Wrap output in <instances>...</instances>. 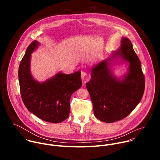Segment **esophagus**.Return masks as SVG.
<instances>
[{
    "instance_id": "obj_1",
    "label": "esophagus",
    "mask_w": 160,
    "mask_h": 160,
    "mask_svg": "<svg viewBox=\"0 0 160 160\" xmlns=\"http://www.w3.org/2000/svg\"><path fill=\"white\" fill-rule=\"evenodd\" d=\"M87 73L85 72H81V78L82 80H85L87 79Z\"/></svg>"
}]
</instances>
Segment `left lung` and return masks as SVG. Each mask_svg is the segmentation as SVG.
Listing matches in <instances>:
<instances>
[{
    "label": "left lung",
    "instance_id": "obj_1",
    "mask_svg": "<svg viewBox=\"0 0 160 160\" xmlns=\"http://www.w3.org/2000/svg\"><path fill=\"white\" fill-rule=\"evenodd\" d=\"M121 42L112 58L121 56L129 62L128 73L118 80L109 70V61L104 60L92 68L91 79L86 83L94 115L106 123L127 117L140 102L144 92L145 78L141 61L128 38H122Z\"/></svg>",
    "mask_w": 160,
    "mask_h": 160
}]
</instances>
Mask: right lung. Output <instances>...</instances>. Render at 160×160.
<instances>
[{
	"instance_id": "add662e5",
	"label": "right lung",
	"mask_w": 160,
	"mask_h": 160,
	"mask_svg": "<svg viewBox=\"0 0 160 160\" xmlns=\"http://www.w3.org/2000/svg\"><path fill=\"white\" fill-rule=\"evenodd\" d=\"M39 43L33 41L20 62L18 77L21 98L28 110L41 120L58 123L69 117L72 95L82 82L81 72L66 75L58 73L43 83L36 82L30 70L31 54Z\"/></svg>"
}]
</instances>
